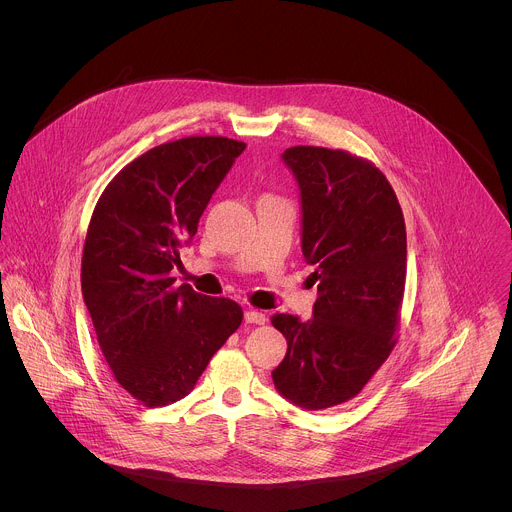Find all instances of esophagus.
I'll list each match as a JSON object with an SVG mask.
<instances>
[{
	"mask_svg": "<svg viewBox=\"0 0 512 512\" xmlns=\"http://www.w3.org/2000/svg\"><path fill=\"white\" fill-rule=\"evenodd\" d=\"M244 319H246V323H252V325H264V323L268 321L266 313L256 311V309H248V311L244 313Z\"/></svg>",
	"mask_w": 512,
	"mask_h": 512,
	"instance_id": "1",
	"label": "esophagus"
}]
</instances>
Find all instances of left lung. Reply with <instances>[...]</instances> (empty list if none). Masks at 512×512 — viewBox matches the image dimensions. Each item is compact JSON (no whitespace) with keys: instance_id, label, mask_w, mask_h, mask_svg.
Listing matches in <instances>:
<instances>
[{"instance_id":"obj_1","label":"left lung","mask_w":512,"mask_h":512,"mask_svg":"<svg viewBox=\"0 0 512 512\" xmlns=\"http://www.w3.org/2000/svg\"><path fill=\"white\" fill-rule=\"evenodd\" d=\"M301 189V250L317 284L313 319L274 313L288 341L272 370L305 410L353 400L396 347L406 286V224L386 175L347 149L284 151Z\"/></svg>"}]
</instances>
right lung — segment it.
Wrapping results in <instances>:
<instances>
[{"mask_svg": "<svg viewBox=\"0 0 512 512\" xmlns=\"http://www.w3.org/2000/svg\"><path fill=\"white\" fill-rule=\"evenodd\" d=\"M244 147L222 136L151 147L118 171L92 211L84 303L116 382L147 408L185 398L242 323L236 301L175 286L171 270Z\"/></svg>", "mask_w": 512, "mask_h": 512, "instance_id": "right-lung-1", "label": "right lung"}]
</instances>
